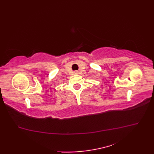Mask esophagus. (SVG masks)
Here are the masks:
<instances>
[{
  "label": "esophagus",
  "instance_id": "obj_1",
  "mask_svg": "<svg viewBox=\"0 0 154 154\" xmlns=\"http://www.w3.org/2000/svg\"><path fill=\"white\" fill-rule=\"evenodd\" d=\"M75 74H77L78 73H77V71H75Z\"/></svg>",
  "mask_w": 154,
  "mask_h": 154
}]
</instances>
